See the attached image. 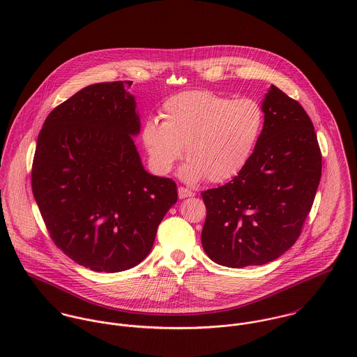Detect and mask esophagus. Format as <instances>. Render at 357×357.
I'll return each mask as SVG.
<instances>
[{"instance_id":"34e87169","label":"esophagus","mask_w":357,"mask_h":357,"mask_svg":"<svg viewBox=\"0 0 357 357\" xmlns=\"http://www.w3.org/2000/svg\"><path fill=\"white\" fill-rule=\"evenodd\" d=\"M178 196H179L181 199H183V198L193 197V196H195V192H193V190H190V189H188V188L181 186V188L178 189Z\"/></svg>"}]
</instances>
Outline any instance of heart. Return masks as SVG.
Wrapping results in <instances>:
<instances>
[{
	"label": "heart",
	"mask_w": 357,
	"mask_h": 357,
	"mask_svg": "<svg viewBox=\"0 0 357 357\" xmlns=\"http://www.w3.org/2000/svg\"><path fill=\"white\" fill-rule=\"evenodd\" d=\"M161 118L146 120L142 139L152 165L168 174L182 158L186 181L206 176L220 183L238 175L252 158L264 130L263 107L253 98H238L211 90H188L171 96L161 107Z\"/></svg>",
	"instance_id": "heart-1"
}]
</instances>
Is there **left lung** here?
Returning <instances> with one entry per match:
<instances>
[{"mask_svg":"<svg viewBox=\"0 0 357 357\" xmlns=\"http://www.w3.org/2000/svg\"><path fill=\"white\" fill-rule=\"evenodd\" d=\"M261 107L264 130L245 168L201 193L202 248L231 268L270 263L294 245L321 176L317 132L300 102L273 84Z\"/></svg>","mask_w":357,"mask_h":357,"instance_id":"8db88e82","label":"left lung"}]
</instances>
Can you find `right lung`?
<instances>
[{
	"label": "right lung",
	"mask_w": 357,
	"mask_h": 357,
	"mask_svg": "<svg viewBox=\"0 0 357 357\" xmlns=\"http://www.w3.org/2000/svg\"><path fill=\"white\" fill-rule=\"evenodd\" d=\"M130 80L82 89L45 120L31 186L49 236L71 260L119 273L152 250L176 202L169 178L148 174L132 137L141 123Z\"/></svg>",
	"instance_id": "1"
}]
</instances>
